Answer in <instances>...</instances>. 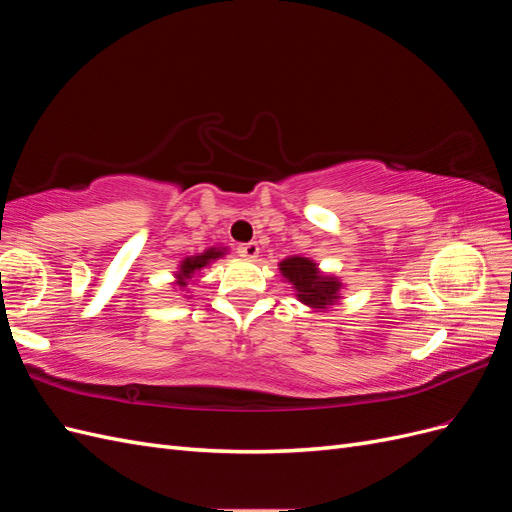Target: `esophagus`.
<instances>
[{
    "label": "esophagus",
    "mask_w": 512,
    "mask_h": 512,
    "mask_svg": "<svg viewBox=\"0 0 512 512\" xmlns=\"http://www.w3.org/2000/svg\"><path fill=\"white\" fill-rule=\"evenodd\" d=\"M237 252H239V256H243V258H247V260H254V258H258V254H260V247H258V243L250 241V243L239 245Z\"/></svg>",
    "instance_id": "esophagus-1"
}]
</instances>
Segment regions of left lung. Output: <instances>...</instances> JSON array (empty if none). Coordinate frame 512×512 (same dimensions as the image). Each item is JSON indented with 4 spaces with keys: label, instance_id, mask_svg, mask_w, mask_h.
Returning a JSON list of instances; mask_svg holds the SVG:
<instances>
[{
    "label": "left lung",
    "instance_id": "left-lung-1",
    "mask_svg": "<svg viewBox=\"0 0 512 512\" xmlns=\"http://www.w3.org/2000/svg\"><path fill=\"white\" fill-rule=\"evenodd\" d=\"M280 273L294 288V297L312 309H329L339 301L342 282L339 277L322 273L314 260L305 256H288L280 262Z\"/></svg>",
    "mask_w": 512,
    "mask_h": 512
}]
</instances>
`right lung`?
I'll return each mask as SVG.
<instances>
[{
  "instance_id": "obj_1",
  "label": "right lung",
  "mask_w": 512,
  "mask_h": 512,
  "mask_svg": "<svg viewBox=\"0 0 512 512\" xmlns=\"http://www.w3.org/2000/svg\"><path fill=\"white\" fill-rule=\"evenodd\" d=\"M226 247H209V250H205V252H200V254H196V256H188V258H183L181 262H179V269L175 271V286L179 288V290H183V288H188V284L192 282H196L194 277H196V273H200L203 269H207L211 262H215L218 258H222V256H226Z\"/></svg>"
}]
</instances>
